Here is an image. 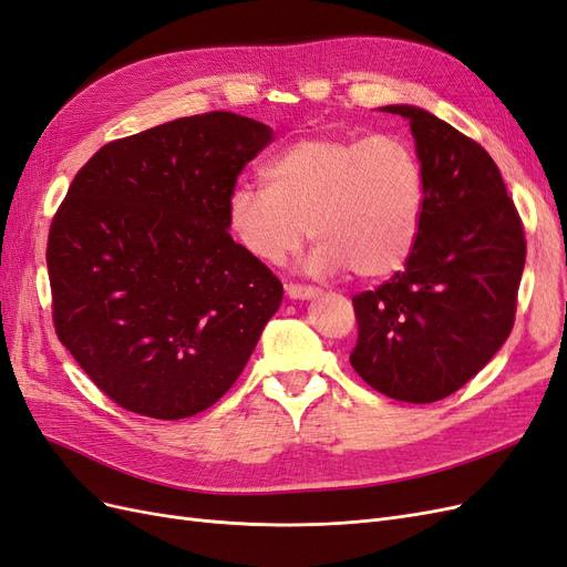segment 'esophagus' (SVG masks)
<instances>
[{"instance_id":"34e87169","label":"esophagus","mask_w":567,"mask_h":567,"mask_svg":"<svg viewBox=\"0 0 567 567\" xmlns=\"http://www.w3.org/2000/svg\"><path fill=\"white\" fill-rule=\"evenodd\" d=\"M286 293H288V298H293V300H310V298L319 296V288H315V286H300V284H288L286 286Z\"/></svg>"}]
</instances>
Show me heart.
I'll return each instance as SVG.
<instances>
[{
	"label": "heart",
	"mask_w": 567,
	"mask_h": 567,
	"mask_svg": "<svg viewBox=\"0 0 567 567\" xmlns=\"http://www.w3.org/2000/svg\"><path fill=\"white\" fill-rule=\"evenodd\" d=\"M262 179L231 188L227 221L265 265H281L302 246L307 221L319 241L310 267L350 269L367 281L398 274L419 244L425 173L398 134L302 136L262 167Z\"/></svg>",
	"instance_id": "b5f03b06"
}]
</instances>
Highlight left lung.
Masks as SVG:
<instances>
[{
	"label": "left lung",
	"mask_w": 567,
	"mask_h": 567,
	"mask_svg": "<svg viewBox=\"0 0 567 567\" xmlns=\"http://www.w3.org/2000/svg\"><path fill=\"white\" fill-rule=\"evenodd\" d=\"M409 120L425 173L419 244L402 271L352 298V369L388 398H450L504 346L516 319L525 231L489 153L416 106Z\"/></svg>",
	"instance_id": "8db88e82"
}]
</instances>
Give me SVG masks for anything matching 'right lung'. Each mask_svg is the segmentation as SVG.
<instances>
[{"label":"right lung","mask_w":567,"mask_h":567,"mask_svg":"<svg viewBox=\"0 0 567 567\" xmlns=\"http://www.w3.org/2000/svg\"><path fill=\"white\" fill-rule=\"evenodd\" d=\"M274 140L213 111L101 146L51 219L47 269L59 340L134 414L188 419L246 362L284 286L234 244L227 198Z\"/></svg>","instance_id":"1"}]
</instances>
